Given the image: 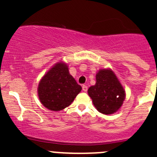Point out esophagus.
Instances as JSON below:
<instances>
[{
    "label": "esophagus",
    "mask_w": 157,
    "mask_h": 157,
    "mask_svg": "<svg viewBox=\"0 0 157 157\" xmlns=\"http://www.w3.org/2000/svg\"><path fill=\"white\" fill-rule=\"evenodd\" d=\"M82 89H83V91L86 92V91H87V90H88V87H87V86H86V85H83V86H82Z\"/></svg>",
    "instance_id": "34e87169"
}]
</instances>
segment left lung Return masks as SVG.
Listing matches in <instances>:
<instances>
[{
    "mask_svg": "<svg viewBox=\"0 0 157 157\" xmlns=\"http://www.w3.org/2000/svg\"><path fill=\"white\" fill-rule=\"evenodd\" d=\"M96 84L88 90L93 105L102 114L115 113L121 106L125 98L124 88L110 69L100 70L96 74Z\"/></svg>",
    "mask_w": 157,
    "mask_h": 157,
    "instance_id": "8db88e82",
    "label": "left lung"
}]
</instances>
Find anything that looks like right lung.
<instances>
[{"label": "right lung", "mask_w": 157, "mask_h": 157, "mask_svg": "<svg viewBox=\"0 0 157 157\" xmlns=\"http://www.w3.org/2000/svg\"><path fill=\"white\" fill-rule=\"evenodd\" d=\"M82 87L69 74L64 63H58L40 80L38 95L42 105L49 110L61 111L69 106Z\"/></svg>", "instance_id": "add662e5"}]
</instances>
